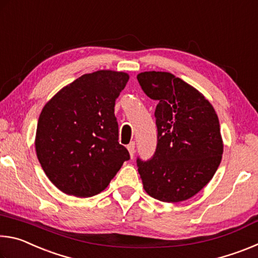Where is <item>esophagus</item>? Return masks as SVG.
<instances>
[{"instance_id": "34e87169", "label": "esophagus", "mask_w": 258, "mask_h": 258, "mask_svg": "<svg viewBox=\"0 0 258 258\" xmlns=\"http://www.w3.org/2000/svg\"><path fill=\"white\" fill-rule=\"evenodd\" d=\"M127 150H128V152H130L131 158H133L134 154H135V142H131V143H130V145L127 146Z\"/></svg>"}]
</instances>
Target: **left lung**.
Listing matches in <instances>:
<instances>
[{
  "label": "left lung",
  "mask_w": 258,
  "mask_h": 258,
  "mask_svg": "<svg viewBox=\"0 0 258 258\" xmlns=\"http://www.w3.org/2000/svg\"><path fill=\"white\" fill-rule=\"evenodd\" d=\"M138 81L158 102L156 152L150 160H137L143 187L160 202H184L212 180L220 166L223 140L217 113L203 93L171 73H140Z\"/></svg>",
  "instance_id": "obj_1"
}]
</instances>
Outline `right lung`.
I'll use <instances>...</instances> for the list:
<instances>
[{"label": "right lung", "instance_id": "1", "mask_svg": "<svg viewBox=\"0 0 258 258\" xmlns=\"http://www.w3.org/2000/svg\"><path fill=\"white\" fill-rule=\"evenodd\" d=\"M128 78L115 71L85 74L43 107L35 149L46 176L63 194H100L130 159L115 117V101Z\"/></svg>", "mask_w": 258, "mask_h": 258}]
</instances>
